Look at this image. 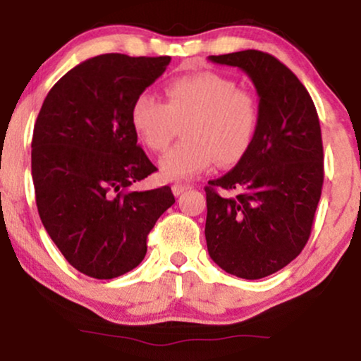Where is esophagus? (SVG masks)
<instances>
[{
  "instance_id": "obj_1",
  "label": "esophagus",
  "mask_w": 361,
  "mask_h": 361,
  "mask_svg": "<svg viewBox=\"0 0 361 361\" xmlns=\"http://www.w3.org/2000/svg\"><path fill=\"white\" fill-rule=\"evenodd\" d=\"M189 189H190V185H187V184H174V185H172V192H174V195H180L182 192H185Z\"/></svg>"
}]
</instances>
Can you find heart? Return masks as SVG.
<instances>
[{"instance_id": "1", "label": "heart", "mask_w": 361, "mask_h": 361, "mask_svg": "<svg viewBox=\"0 0 361 361\" xmlns=\"http://www.w3.org/2000/svg\"><path fill=\"white\" fill-rule=\"evenodd\" d=\"M166 103L141 93L133 102L130 123L142 145L164 151L182 125V137L159 161L166 180L190 179L216 161L233 166L243 159L258 125V103L248 90L221 73L204 71L177 77L164 87Z\"/></svg>"}]
</instances>
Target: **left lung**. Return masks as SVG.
Returning a JSON list of instances; mask_svg holds the SVG:
<instances>
[{
	"instance_id": "1",
	"label": "left lung",
	"mask_w": 361,
	"mask_h": 361,
	"mask_svg": "<svg viewBox=\"0 0 361 361\" xmlns=\"http://www.w3.org/2000/svg\"><path fill=\"white\" fill-rule=\"evenodd\" d=\"M209 59L241 68L259 103L248 152L205 187L207 250L226 273L261 279L288 266L310 236L324 184L317 110L299 78L271 54L248 49Z\"/></svg>"
}]
</instances>
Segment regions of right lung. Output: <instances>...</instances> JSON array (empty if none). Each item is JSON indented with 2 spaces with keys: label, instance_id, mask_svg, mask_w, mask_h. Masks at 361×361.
<instances>
[{
  "label": "right lung",
  "instance_id": "1",
  "mask_svg": "<svg viewBox=\"0 0 361 361\" xmlns=\"http://www.w3.org/2000/svg\"><path fill=\"white\" fill-rule=\"evenodd\" d=\"M169 62L88 59L51 88L37 115L31 167L39 216L63 258L90 278L135 269L152 226L176 202L169 185L130 189L157 171L137 145L131 105Z\"/></svg>",
  "mask_w": 361,
  "mask_h": 361
}]
</instances>
